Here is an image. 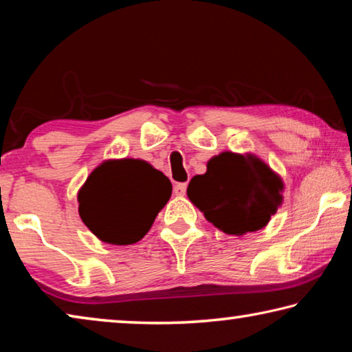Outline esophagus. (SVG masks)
Returning <instances> with one entry per match:
<instances>
[{"instance_id": "esophagus-1", "label": "esophagus", "mask_w": 352, "mask_h": 352, "mask_svg": "<svg viewBox=\"0 0 352 352\" xmlns=\"http://www.w3.org/2000/svg\"><path fill=\"white\" fill-rule=\"evenodd\" d=\"M186 188H188L186 183H177L174 186V194L175 195H184V194H186Z\"/></svg>"}]
</instances>
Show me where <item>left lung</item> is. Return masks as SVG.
I'll return each mask as SVG.
<instances>
[{
	"label": "left lung",
	"mask_w": 352,
	"mask_h": 352,
	"mask_svg": "<svg viewBox=\"0 0 352 352\" xmlns=\"http://www.w3.org/2000/svg\"><path fill=\"white\" fill-rule=\"evenodd\" d=\"M283 189L281 178L254 155L223 152L189 182L188 197L223 233L242 236L269 223Z\"/></svg>",
	"instance_id": "1"
}]
</instances>
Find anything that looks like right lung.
Instances as JSON below:
<instances>
[{"label": "right lung", "instance_id": "add662e5", "mask_svg": "<svg viewBox=\"0 0 352 352\" xmlns=\"http://www.w3.org/2000/svg\"><path fill=\"white\" fill-rule=\"evenodd\" d=\"M172 184L142 160H110L94 169L79 190V214L100 241L138 242L168 204Z\"/></svg>", "mask_w": 352, "mask_h": 352}]
</instances>
